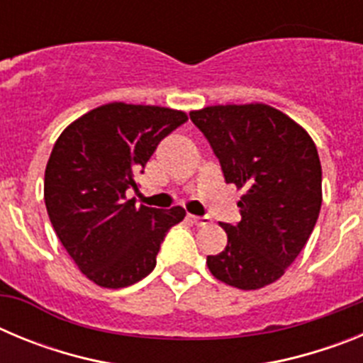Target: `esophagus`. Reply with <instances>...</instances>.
<instances>
[{"label": "esophagus", "instance_id": "obj_1", "mask_svg": "<svg viewBox=\"0 0 363 363\" xmlns=\"http://www.w3.org/2000/svg\"><path fill=\"white\" fill-rule=\"evenodd\" d=\"M189 218H191L192 223H194V225H198V227L207 225V223H211V218L209 216H194V214H189Z\"/></svg>", "mask_w": 363, "mask_h": 363}]
</instances>
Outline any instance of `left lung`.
I'll return each mask as SVG.
<instances>
[{
    "label": "left lung",
    "mask_w": 363,
    "mask_h": 363,
    "mask_svg": "<svg viewBox=\"0 0 363 363\" xmlns=\"http://www.w3.org/2000/svg\"><path fill=\"white\" fill-rule=\"evenodd\" d=\"M220 160L227 184L243 191L238 225L221 223L225 249L207 256L216 280L242 291L284 277L313 233L322 207L318 150L300 123L265 104L191 111Z\"/></svg>",
    "instance_id": "1"
}]
</instances>
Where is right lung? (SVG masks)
I'll return each instance as SVG.
<instances>
[{
	"label": "right lung",
	"instance_id": "right-lung-1",
	"mask_svg": "<svg viewBox=\"0 0 363 363\" xmlns=\"http://www.w3.org/2000/svg\"><path fill=\"white\" fill-rule=\"evenodd\" d=\"M187 112L123 101L85 112L60 134L45 169V207L74 264L105 289H121L156 267L165 234L184 207L160 211L127 200L158 143ZM143 172V171H142Z\"/></svg>",
	"mask_w": 363,
	"mask_h": 363
}]
</instances>
